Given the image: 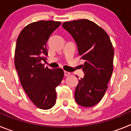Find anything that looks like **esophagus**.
I'll use <instances>...</instances> for the list:
<instances>
[{"mask_svg": "<svg viewBox=\"0 0 131 131\" xmlns=\"http://www.w3.org/2000/svg\"><path fill=\"white\" fill-rule=\"evenodd\" d=\"M71 75V73H69L68 72V71H64V75L66 76V77H67V76L68 75Z\"/></svg>", "mask_w": 131, "mask_h": 131, "instance_id": "esophagus-1", "label": "esophagus"}]
</instances>
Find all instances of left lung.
<instances>
[{"instance_id": "8db88e82", "label": "left lung", "mask_w": 131, "mask_h": 131, "mask_svg": "<svg viewBox=\"0 0 131 131\" xmlns=\"http://www.w3.org/2000/svg\"><path fill=\"white\" fill-rule=\"evenodd\" d=\"M62 27L72 36L84 60V76L79 80L75 100L79 106L92 107L102 100L107 89L113 72V46L106 31L88 19L64 22Z\"/></svg>"}]
</instances>
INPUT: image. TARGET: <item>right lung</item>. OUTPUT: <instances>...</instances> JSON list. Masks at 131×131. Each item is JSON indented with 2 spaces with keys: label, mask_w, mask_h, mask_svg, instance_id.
Segmentation results:
<instances>
[{
  "label": "right lung",
  "mask_w": 131,
  "mask_h": 131,
  "mask_svg": "<svg viewBox=\"0 0 131 131\" xmlns=\"http://www.w3.org/2000/svg\"><path fill=\"white\" fill-rule=\"evenodd\" d=\"M61 24L39 21L23 29L16 41L14 62L23 89L39 108L48 110L55 105L56 88L63 79L61 68L50 69L41 63L47 60V42Z\"/></svg>",
  "instance_id": "obj_1"
}]
</instances>
